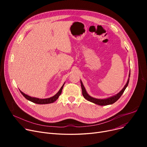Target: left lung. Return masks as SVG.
Returning <instances> with one entry per match:
<instances>
[{
	"label": "left lung",
	"mask_w": 147,
	"mask_h": 147,
	"mask_svg": "<svg viewBox=\"0 0 147 147\" xmlns=\"http://www.w3.org/2000/svg\"><path fill=\"white\" fill-rule=\"evenodd\" d=\"M130 75V72H129V79L127 80V82L126 84H125V86H124V88L122 89V90L115 95H114L113 96H111L110 98H106V99H97V98H93V97L90 96V95H89V94L87 93V92H86L85 88H84V87L83 86L82 82L80 80L83 96L86 100H88V101H89L91 102H93L94 104H96L97 105H107L112 104L114 103L115 102H116L117 101V100L120 98V96L122 95V94H123V92H124V91L125 90L126 87L127 86L128 84H129Z\"/></svg>",
	"instance_id": "8db88e82"
}]
</instances>
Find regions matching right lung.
I'll list each match as a JSON object with an SVG mask.
<instances>
[{
	"instance_id": "1",
	"label": "right lung",
	"mask_w": 147,
	"mask_h": 147,
	"mask_svg": "<svg viewBox=\"0 0 147 147\" xmlns=\"http://www.w3.org/2000/svg\"><path fill=\"white\" fill-rule=\"evenodd\" d=\"M64 85V84H63V86H62V87L57 92V94H55V95L53 96L52 97H51V98H46V99H40V98L30 96L25 94L24 93H23V92H21L20 90V91L21 94L23 96H24L27 99H28V101H30L31 102H33L34 103L37 104H51V103H52L53 102H55L56 100L58 98L59 96L61 94L62 90H63V89Z\"/></svg>"
}]
</instances>
